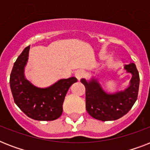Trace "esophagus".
<instances>
[{"label":"esophagus","instance_id":"obj_1","mask_svg":"<svg viewBox=\"0 0 150 150\" xmlns=\"http://www.w3.org/2000/svg\"><path fill=\"white\" fill-rule=\"evenodd\" d=\"M75 77L77 78L78 80H80V79L84 75V71L81 70V69H79V70H77L75 72Z\"/></svg>","mask_w":150,"mask_h":150}]
</instances>
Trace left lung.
<instances>
[{"mask_svg":"<svg viewBox=\"0 0 150 150\" xmlns=\"http://www.w3.org/2000/svg\"><path fill=\"white\" fill-rule=\"evenodd\" d=\"M127 73L132 74L129 86L125 90L108 93L103 89L97 79H82L86 87V109L93 118L102 121H114L125 115L138 97L139 75L134 63L124 66Z\"/></svg>","mask_w":150,"mask_h":150,"instance_id":"obj_1","label":"left lung"}]
</instances>
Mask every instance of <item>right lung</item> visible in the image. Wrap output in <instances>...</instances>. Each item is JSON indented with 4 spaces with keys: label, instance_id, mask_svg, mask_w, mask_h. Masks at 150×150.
<instances>
[{
    "label": "right lung",
    "instance_id": "right-lung-1",
    "mask_svg": "<svg viewBox=\"0 0 150 150\" xmlns=\"http://www.w3.org/2000/svg\"><path fill=\"white\" fill-rule=\"evenodd\" d=\"M30 46L23 50L14 64L10 87L15 104L24 114L37 121H54L61 116L68 89L77 79H60L47 88L35 86L25 77V67L29 59Z\"/></svg>",
    "mask_w": 150,
    "mask_h": 150
}]
</instances>
